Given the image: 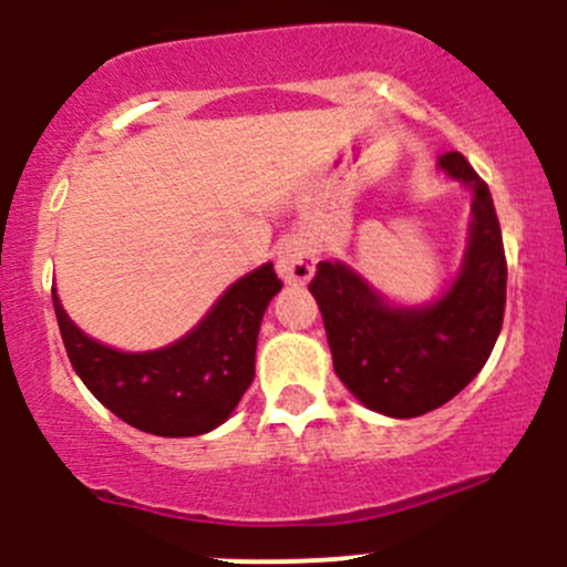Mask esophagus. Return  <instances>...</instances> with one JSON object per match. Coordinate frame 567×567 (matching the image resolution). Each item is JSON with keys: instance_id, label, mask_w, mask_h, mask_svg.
<instances>
[{"instance_id": "1", "label": "esophagus", "mask_w": 567, "mask_h": 567, "mask_svg": "<svg viewBox=\"0 0 567 567\" xmlns=\"http://www.w3.org/2000/svg\"><path fill=\"white\" fill-rule=\"evenodd\" d=\"M317 245L308 237L297 234V237H286L281 245H278V272L286 284H308L311 281L313 270H317Z\"/></svg>"}]
</instances>
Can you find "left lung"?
<instances>
[{
    "label": "left lung",
    "mask_w": 567,
    "mask_h": 567,
    "mask_svg": "<svg viewBox=\"0 0 567 567\" xmlns=\"http://www.w3.org/2000/svg\"><path fill=\"white\" fill-rule=\"evenodd\" d=\"M439 167L472 193L466 250L439 297L394 302L339 259L319 261L308 284L339 380L391 419L424 416L461 394L485 367L504 319L507 265L491 189L457 151Z\"/></svg>",
    "instance_id": "left-lung-1"
}]
</instances>
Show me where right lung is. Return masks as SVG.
<instances>
[{
	"label": "right lung",
	"mask_w": 567,
	"mask_h": 567,
	"mask_svg": "<svg viewBox=\"0 0 567 567\" xmlns=\"http://www.w3.org/2000/svg\"><path fill=\"white\" fill-rule=\"evenodd\" d=\"M281 286L267 261L228 286L189 333L143 352L91 339L58 291L52 300L71 367L95 400L143 433L189 439L220 427L254 383L261 319Z\"/></svg>",
	"instance_id": "obj_1"
}]
</instances>
